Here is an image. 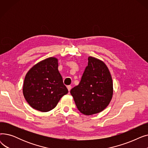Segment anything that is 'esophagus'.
Returning <instances> with one entry per match:
<instances>
[{"mask_svg": "<svg viewBox=\"0 0 148 148\" xmlns=\"http://www.w3.org/2000/svg\"><path fill=\"white\" fill-rule=\"evenodd\" d=\"M67 89H68V91L69 92L70 90L71 89V85H69V86H67Z\"/></svg>", "mask_w": 148, "mask_h": 148, "instance_id": "1", "label": "esophagus"}]
</instances>
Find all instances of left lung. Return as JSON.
I'll return each mask as SVG.
<instances>
[{
  "mask_svg": "<svg viewBox=\"0 0 148 148\" xmlns=\"http://www.w3.org/2000/svg\"><path fill=\"white\" fill-rule=\"evenodd\" d=\"M70 93L83 114L92 115L104 110L111 101L113 93L112 76L104 62L89 57L80 83Z\"/></svg>",
  "mask_w": 148,
  "mask_h": 148,
  "instance_id": "1",
  "label": "left lung"
}]
</instances>
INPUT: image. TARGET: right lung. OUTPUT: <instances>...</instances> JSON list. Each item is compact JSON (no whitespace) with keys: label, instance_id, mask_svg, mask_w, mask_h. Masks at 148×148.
Returning a JSON list of instances; mask_svg holds the SVG:
<instances>
[{"label":"right lung","instance_id":"obj_1","mask_svg":"<svg viewBox=\"0 0 148 148\" xmlns=\"http://www.w3.org/2000/svg\"><path fill=\"white\" fill-rule=\"evenodd\" d=\"M68 92L58 71V60L56 58H49L38 62L25 76L23 95L30 106L36 110H51Z\"/></svg>","mask_w":148,"mask_h":148}]
</instances>
